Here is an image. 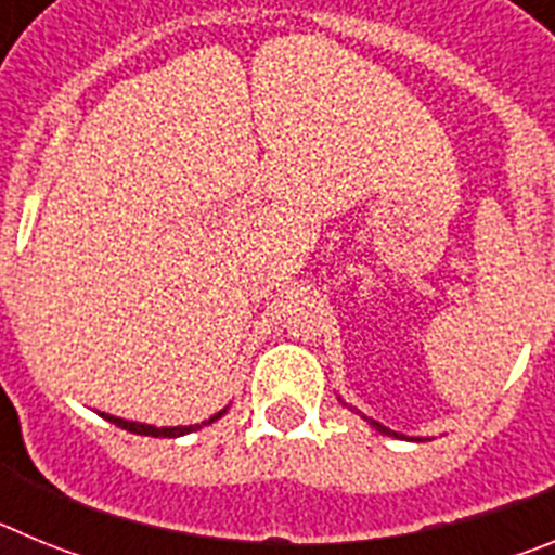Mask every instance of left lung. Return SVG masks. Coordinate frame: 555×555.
Segmentation results:
<instances>
[{
    "label": "left lung",
    "mask_w": 555,
    "mask_h": 555,
    "mask_svg": "<svg viewBox=\"0 0 555 555\" xmlns=\"http://www.w3.org/2000/svg\"><path fill=\"white\" fill-rule=\"evenodd\" d=\"M375 425L377 430H380V434H386V436H397V439H405V436H400V434H395V430H389V428H384V425H377V423H372Z\"/></svg>",
    "instance_id": "left-lung-1"
}]
</instances>
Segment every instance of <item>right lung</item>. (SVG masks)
Instances as JSON below:
<instances>
[{
	"mask_svg": "<svg viewBox=\"0 0 555 555\" xmlns=\"http://www.w3.org/2000/svg\"><path fill=\"white\" fill-rule=\"evenodd\" d=\"M224 411H219V414H214L205 425L217 423L219 416H222ZM107 420V423L119 425V428L130 430V434H139V436H166V439H175V436H183V434H191V430H197L199 425H180V428H155V425H141V423H127V420H119V416H111V414H102Z\"/></svg>",
	"mask_w": 555,
	"mask_h": 555,
	"instance_id": "right-lung-1",
	"label": "right lung"
}]
</instances>
